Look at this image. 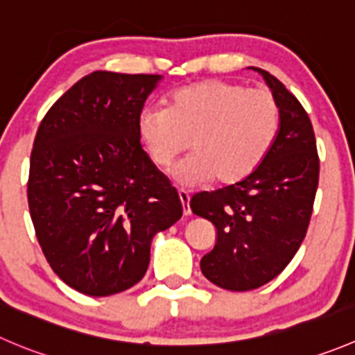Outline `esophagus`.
Here are the masks:
<instances>
[{"mask_svg": "<svg viewBox=\"0 0 355 355\" xmlns=\"http://www.w3.org/2000/svg\"><path fill=\"white\" fill-rule=\"evenodd\" d=\"M178 196H180V201H182V208H184V215L189 216L191 215V194L189 191H184V189H178Z\"/></svg>", "mask_w": 355, "mask_h": 355, "instance_id": "34e87169", "label": "esophagus"}]
</instances>
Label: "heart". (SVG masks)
<instances>
[{"label":"heart","instance_id":"heart-1","mask_svg":"<svg viewBox=\"0 0 355 355\" xmlns=\"http://www.w3.org/2000/svg\"><path fill=\"white\" fill-rule=\"evenodd\" d=\"M281 126L274 95L241 83L206 79L168 95L166 109L147 107L139 135L157 168H170L192 147L178 166L182 184L223 185L250 177L272 149Z\"/></svg>","mask_w":355,"mask_h":355}]
</instances>
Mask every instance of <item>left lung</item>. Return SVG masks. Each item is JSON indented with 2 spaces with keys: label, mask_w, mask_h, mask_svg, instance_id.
<instances>
[{
  "label": "left lung",
  "mask_w": 355,
  "mask_h": 355,
  "mask_svg": "<svg viewBox=\"0 0 355 355\" xmlns=\"http://www.w3.org/2000/svg\"><path fill=\"white\" fill-rule=\"evenodd\" d=\"M257 71L281 109L272 149L244 180L191 199L192 213L216 229L215 246L201 258L202 274L230 291L260 288L286 269L307 234L319 184L311 118L276 76Z\"/></svg>",
  "instance_id": "obj_1"
}]
</instances>
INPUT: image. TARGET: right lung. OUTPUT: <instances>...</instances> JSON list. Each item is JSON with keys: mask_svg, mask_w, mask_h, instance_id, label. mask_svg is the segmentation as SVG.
<instances>
[{"mask_svg": "<svg viewBox=\"0 0 355 355\" xmlns=\"http://www.w3.org/2000/svg\"><path fill=\"white\" fill-rule=\"evenodd\" d=\"M159 74L97 71L44 114L31 153L27 201L53 272L90 297L139 283L154 234L184 213L142 149L139 119Z\"/></svg>", "mask_w": 355, "mask_h": 355, "instance_id": "obj_1", "label": "right lung"}]
</instances>
